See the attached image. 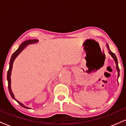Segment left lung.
<instances>
[{
  "label": "left lung",
  "instance_id": "left-lung-1",
  "mask_svg": "<svg viewBox=\"0 0 126 126\" xmlns=\"http://www.w3.org/2000/svg\"><path fill=\"white\" fill-rule=\"evenodd\" d=\"M107 48H108V50H109V53L110 54V55H111V56L112 57V58L114 59V62H115V63H116V69H117V72H118L117 78L119 79V76H120V69H119V65H118L117 59L116 55H115V54L114 53L112 52V51H111V50H110L108 44H107ZM118 84H119V82H118Z\"/></svg>",
  "mask_w": 126,
  "mask_h": 126
}]
</instances>
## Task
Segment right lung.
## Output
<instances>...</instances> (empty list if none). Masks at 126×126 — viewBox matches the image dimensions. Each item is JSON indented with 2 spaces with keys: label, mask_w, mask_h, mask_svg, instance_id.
Returning <instances> with one entry per match:
<instances>
[{
  "label": "right lung",
  "mask_w": 126,
  "mask_h": 126,
  "mask_svg": "<svg viewBox=\"0 0 126 126\" xmlns=\"http://www.w3.org/2000/svg\"><path fill=\"white\" fill-rule=\"evenodd\" d=\"M39 42L38 40H36V39H33V40H26L24 42L21 44L20 45L19 48L16 50V51L13 53V54H12L11 59H10V63H9V69L8 72H7V81H8V89H9V92L11 95L12 97L13 98V99H14L15 100H16L17 102L19 103L21 106L24 107L25 109H30V107H28L24 105L23 104H22V103H20V101H19L17 100H16L14 94H13V92H12V89H11V78H10V76H11V74H12V68H13V62H14L15 59L17 57V56L23 50V49L25 48L26 47L28 46L29 45H32V44H34V43H37V42Z\"/></svg>",
  "instance_id": "add662e5"
}]
</instances>
